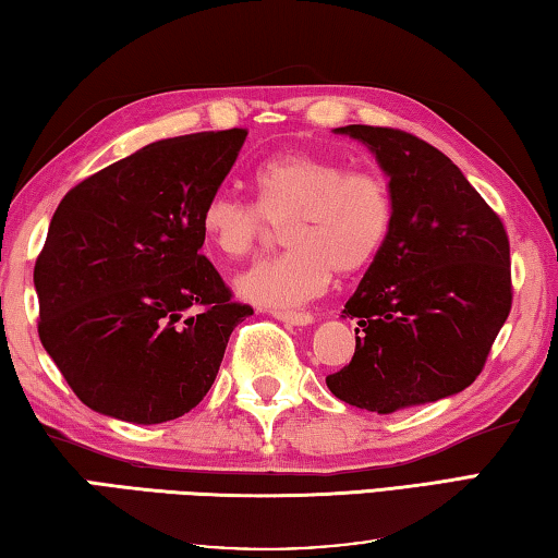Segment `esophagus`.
I'll return each instance as SVG.
<instances>
[{
  "mask_svg": "<svg viewBox=\"0 0 558 558\" xmlns=\"http://www.w3.org/2000/svg\"><path fill=\"white\" fill-rule=\"evenodd\" d=\"M272 317H278V320L286 325H311L313 323L311 313H295V311H272Z\"/></svg>",
  "mask_w": 558,
  "mask_h": 558,
  "instance_id": "esophagus-1",
  "label": "esophagus"
}]
</instances>
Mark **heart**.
Returning <instances> with one entry per match:
<instances>
[{
	"label": "heart",
	"mask_w": 558,
	"mask_h": 558,
	"mask_svg": "<svg viewBox=\"0 0 558 558\" xmlns=\"http://www.w3.org/2000/svg\"><path fill=\"white\" fill-rule=\"evenodd\" d=\"M255 203L218 191L201 210V231L223 258H251L286 228L288 253L255 265L235 288L258 305L288 307L323 293L332 278L357 276L385 251L395 226L390 181L373 168L288 151L253 173Z\"/></svg>",
	"instance_id": "b5f03b06"
}]
</instances>
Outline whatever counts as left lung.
I'll return each instance as SVG.
<instances>
[{"instance_id": "1", "label": "left lung", "mask_w": 558, "mask_h": 558, "mask_svg": "<svg viewBox=\"0 0 558 558\" xmlns=\"http://www.w3.org/2000/svg\"><path fill=\"white\" fill-rule=\"evenodd\" d=\"M390 175L395 226L342 317L355 355L325 377L338 400L390 414L462 392L511 311L509 235L464 173L427 141L387 126L335 129Z\"/></svg>"}]
</instances>
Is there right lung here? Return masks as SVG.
Listing matches in <instances>:
<instances>
[{
  "label": "right lung",
  "instance_id": "add662e5",
  "mask_svg": "<svg viewBox=\"0 0 558 558\" xmlns=\"http://www.w3.org/2000/svg\"><path fill=\"white\" fill-rule=\"evenodd\" d=\"M245 129L163 138L61 198L34 265L39 340L94 412L158 424L214 385L233 327L253 315L201 245V210Z\"/></svg>",
  "mask_w": 558,
  "mask_h": 558
}]
</instances>
